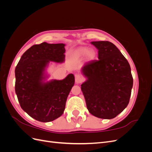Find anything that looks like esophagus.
<instances>
[{"mask_svg": "<svg viewBox=\"0 0 152 152\" xmlns=\"http://www.w3.org/2000/svg\"><path fill=\"white\" fill-rule=\"evenodd\" d=\"M83 80H84V79L81 75L79 74V73L75 74V82L77 84H80Z\"/></svg>", "mask_w": 152, "mask_h": 152, "instance_id": "34e87169", "label": "esophagus"}]
</instances>
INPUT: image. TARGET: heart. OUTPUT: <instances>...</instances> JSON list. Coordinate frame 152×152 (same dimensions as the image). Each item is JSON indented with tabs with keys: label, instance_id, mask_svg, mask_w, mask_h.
<instances>
[{
	"label": "heart",
	"instance_id": "b5f03b06",
	"mask_svg": "<svg viewBox=\"0 0 152 152\" xmlns=\"http://www.w3.org/2000/svg\"><path fill=\"white\" fill-rule=\"evenodd\" d=\"M77 54L79 56H86L87 60H93L96 56V52L93 49H88L87 48H81L77 50Z\"/></svg>",
	"mask_w": 152,
	"mask_h": 152
}]
</instances>
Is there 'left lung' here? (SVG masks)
I'll list each match as a JSON object with an SVG mask.
<instances>
[{"label":"left lung","mask_w":152,"mask_h":152,"mask_svg":"<svg viewBox=\"0 0 152 152\" xmlns=\"http://www.w3.org/2000/svg\"><path fill=\"white\" fill-rule=\"evenodd\" d=\"M98 50V59L88 61L81 69L86 81L81 90L87 108L93 115L112 119L129 102L133 79L129 63L113 43L91 42Z\"/></svg>","instance_id":"8db88e82"}]
</instances>
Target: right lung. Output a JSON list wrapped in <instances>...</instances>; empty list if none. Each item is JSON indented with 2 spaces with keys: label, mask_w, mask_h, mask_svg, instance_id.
Here are the masks:
<instances>
[{
  "label": "right lung",
  "mask_w": 152,
  "mask_h": 152,
  "mask_svg": "<svg viewBox=\"0 0 152 152\" xmlns=\"http://www.w3.org/2000/svg\"><path fill=\"white\" fill-rule=\"evenodd\" d=\"M65 44L43 42L22 55L15 69V92L21 108L35 120L48 122L63 113L68 96L75 84L70 73L63 80H48L50 61L65 60Z\"/></svg>",
  "instance_id": "1"
}]
</instances>
